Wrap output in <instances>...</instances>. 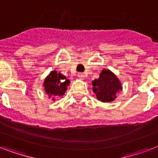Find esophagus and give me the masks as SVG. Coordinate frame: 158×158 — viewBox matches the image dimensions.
Here are the masks:
<instances>
[{
  "label": "esophagus",
  "mask_w": 158,
  "mask_h": 158,
  "mask_svg": "<svg viewBox=\"0 0 158 158\" xmlns=\"http://www.w3.org/2000/svg\"><path fill=\"white\" fill-rule=\"evenodd\" d=\"M78 77H79V79H84V74H83V73H79L78 74Z\"/></svg>",
  "instance_id": "obj_1"
}]
</instances>
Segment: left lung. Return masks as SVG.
<instances>
[{
	"label": "left lung",
	"instance_id": "1",
	"mask_svg": "<svg viewBox=\"0 0 158 158\" xmlns=\"http://www.w3.org/2000/svg\"><path fill=\"white\" fill-rule=\"evenodd\" d=\"M93 91L98 100L102 102H110L116 98V94L122 90L121 83L110 69H102L98 79L92 82Z\"/></svg>",
	"mask_w": 158,
	"mask_h": 158
}]
</instances>
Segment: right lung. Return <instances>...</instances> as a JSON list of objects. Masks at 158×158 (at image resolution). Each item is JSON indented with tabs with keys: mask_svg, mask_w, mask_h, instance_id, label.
Instances as JSON below:
<instances>
[{
	"mask_svg": "<svg viewBox=\"0 0 158 158\" xmlns=\"http://www.w3.org/2000/svg\"><path fill=\"white\" fill-rule=\"evenodd\" d=\"M69 84V80L66 79V77L60 73H57L56 70H53L46 77L43 87L48 98H52V100L55 101V97L64 95Z\"/></svg>",
	"mask_w": 158,
	"mask_h": 158,
	"instance_id": "1",
	"label": "right lung"
}]
</instances>
